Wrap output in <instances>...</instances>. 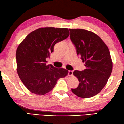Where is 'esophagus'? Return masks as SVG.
I'll list each match as a JSON object with an SVG mask.
<instances>
[{
	"label": "esophagus",
	"mask_w": 124,
	"mask_h": 124,
	"mask_svg": "<svg viewBox=\"0 0 124 124\" xmlns=\"http://www.w3.org/2000/svg\"><path fill=\"white\" fill-rule=\"evenodd\" d=\"M68 75L69 76H72L73 75V71H68Z\"/></svg>",
	"instance_id": "1"
}]
</instances>
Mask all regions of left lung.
Listing matches in <instances>:
<instances>
[{
  "label": "left lung",
  "mask_w": 124,
  "mask_h": 124,
  "mask_svg": "<svg viewBox=\"0 0 124 124\" xmlns=\"http://www.w3.org/2000/svg\"><path fill=\"white\" fill-rule=\"evenodd\" d=\"M69 31L77 54L86 67L84 70L73 72L79 85L71 91L81 98H90L102 90L110 76L113 62L110 52L103 40L93 32L80 28H70Z\"/></svg>",
  "instance_id": "obj_1"
}]
</instances>
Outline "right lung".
Masks as SVG:
<instances>
[{"label":"right lung","mask_w":124,"mask_h":124,"mask_svg":"<svg viewBox=\"0 0 124 124\" xmlns=\"http://www.w3.org/2000/svg\"><path fill=\"white\" fill-rule=\"evenodd\" d=\"M69 36L68 28L44 27L26 36L16 50L17 71L20 80L30 92L44 95L55 86L58 79L65 78L68 71L46 65L55 44Z\"/></svg>","instance_id":"obj_1"}]
</instances>
